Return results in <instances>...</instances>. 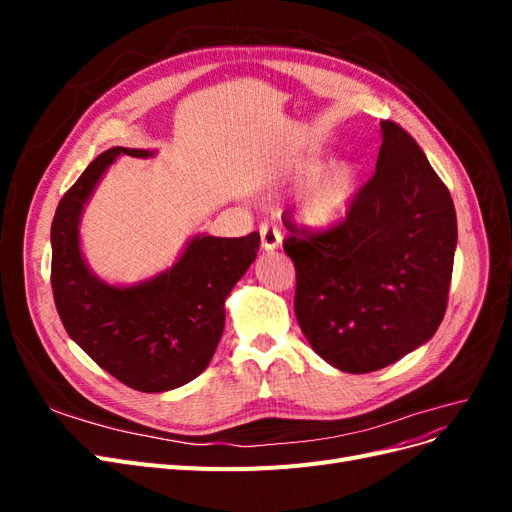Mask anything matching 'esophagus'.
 <instances>
[{
  "instance_id": "1",
  "label": "esophagus",
  "mask_w": 512,
  "mask_h": 512,
  "mask_svg": "<svg viewBox=\"0 0 512 512\" xmlns=\"http://www.w3.org/2000/svg\"><path fill=\"white\" fill-rule=\"evenodd\" d=\"M260 241H262V247H265L267 252L275 250V247H280L282 243V232H280V226H277L275 222H262L260 228Z\"/></svg>"
}]
</instances>
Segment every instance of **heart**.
<instances>
[{"instance_id":"heart-1","label":"heart","mask_w":512,"mask_h":512,"mask_svg":"<svg viewBox=\"0 0 512 512\" xmlns=\"http://www.w3.org/2000/svg\"><path fill=\"white\" fill-rule=\"evenodd\" d=\"M316 160H309L301 170H314ZM356 190V173L346 162H337L318 170L307 179L301 192V218L314 228H329L344 218Z\"/></svg>"}]
</instances>
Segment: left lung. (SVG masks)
I'll return each instance as SVG.
<instances>
[{
	"instance_id": "8db88e82",
	"label": "left lung",
	"mask_w": 512,
	"mask_h": 512,
	"mask_svg": "<svg viewBox=\"0 0 512 512\" xmlns=\"http://www.w3.org/2000/svg\"><path fill=\"white\" fill-rule=\"evenodd\" d=\"M297 271L294 314L333 367L369 374L438 331L457 245L451 192L414 138L386 119L376 173L344 220L309 228L284 220Z\"/></svg>"
}]
</instances>
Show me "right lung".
<instances>
[{
  "label": "right lung",
  "mask_w": 512,
  "mask_h": 512,
  "mask_svg": "<svg viewBox=\"0 0 512 512\" xmlns=\"http://www.w3.org/2000/svg\"><path fill=\"white\" fill-rule=\"evenodd\" d=\"M145 149L113 147L91 162L61 196L51 226V286L68 335L104 371L141 393L194 380L209 365L224 331V301L252 265L260 235L194 237L175 267L132 288L89 273L79 247V215L117 156Z\"/></svg>",
  "instance_id": "1"
}]
</instances>
